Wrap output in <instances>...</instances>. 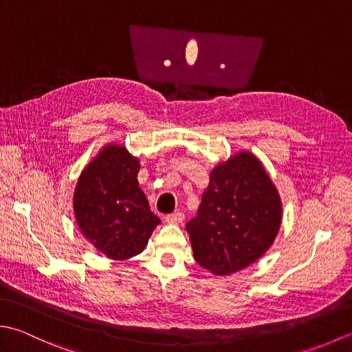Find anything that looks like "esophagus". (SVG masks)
Returning <instances> with one entry per match:
<instances>
[{"mask_svg":"<svg viewBox=\"0 0 352 352\" xmlns=\"http://www.w3.org/2000/svg\"><path fill=\"white\" fill-rule=\"evenodd\" d=\"M164 221L169 222V223H180L184 221V213L183 212H175V213H170L164 216Z\"/></svg>","mask_w":352,"mask_h":352,"instance_id":"34e87169","label":"esophagus"}]
</instances>
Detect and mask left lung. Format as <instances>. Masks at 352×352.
Returning a JSON list of instances; mask_svg holds the SVG:
<instances>
[{
	"mask_svg": "<svg viewBox=\"0 0 352 352\" xmlns=\"http://www.w3.org/2000/svg\"><path fill=\"white\" fill-rule=\"evenodd\" d=\"M281 223V201L265 168L239 153L210 174L198 213L186 223L193 257L216 275L250 266L271 248Z\"/></svg>",
	"mask_w": 352,
	"mask_h": 352,
	"instance_id": "obj_1",
	"label": "left lung"
}]
</instances>
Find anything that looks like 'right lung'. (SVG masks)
Returning <instances> with one entry per match:
<instances>
[{"mask_svg": "<svg viewBox=\"0 0 352 352\" xmlns=\"http://www.w3.org/2000/svg\"><path fill=\"white\" fill-rule=\"evenodd\" d=\"M139 162L121 145H107L81 172L74 213L81 233L113 260L144 251L160 218L138 183Z\"/></svg>", "mask_w": 352, "mask_h": 352, "instance_id": "right-lung-1", "label": "right lung"}]
</instances>
